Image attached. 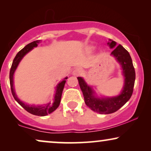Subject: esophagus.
I'll list each match as a JSON object with an SVG mask.
<instances>
[{
    "label": "esophagus",
    "instance_id": "1",
    "mask_svg": "<svg viewBox=\"0 0 151 151\" xmlns=\"http://www.w3.org/2000/svg\"><path fill=\"white\" fill-rule=\"evenodd\" d=\"M82 69H80V68H76L73 71V74L74 76H80L82 74Z\"/></svg>",
    "mask_w": 151,
    "mask_h": 151
}]
</instances>
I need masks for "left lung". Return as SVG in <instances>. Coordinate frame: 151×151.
<instances>
[{
    "mask_svg": "<svg viewBox=\"0 0 151 151\" xmlns=\"http://www.w3.org/2000/svg\"><path fill=\"white\" fill-rule=\"evenodd\" d=\"M109 41L108 45L111 48L115 47L116 42L115 41L111 39H109ZM111 54L114 55L117 61L121 64L124 76L125 77L124 89L119 96L107 98H96L93 96L91 88L87 86L82 78H78L86 105L95 112L100 114H110L119 110L131 98L135 84V71L131 57L128 51L119 45L115 47Z\"/></svg>",
    "mask_w": 151,
    "mask_h": 151,
    "instance_id": "8db88e82",
    "label": "left lung"
}]
</instances>
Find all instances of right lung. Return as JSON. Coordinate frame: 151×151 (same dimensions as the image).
I'll return each instance as SVG.
<instances>
[{"label":"right lung","instance_id":"1","mask_svg":"<svg viewBox=\"0 0 151 151\" xmlns=\"http://www.w3.org/2000/svg\"><path fill=\"white\" fill-rule=\"evenodd\" d=\"M40 42V40H36L34 42L29 43L23 49H22L17 54H16V57L14 58L13 63H12L11 69H10L9 72V82H10V86H11V91L12 96H13L15 100L21 106L22 108L25 109L27 112L32 113L33 115H38V116H45V115L49 114V113H52L59 106L61 100V96L62 93H63V91L65 84V80L67 79V78H65L63 81L60 82L58 85L57 86L56 88V93H55V97H54V102L53 104H51V103H49L48 104L45 105V106H30V105H27L24 104L22 102H21L19 99L17 98L16 95L14 92V86H13V75L14 73V71L17 66L19 64L20 61L23 58V56L26 53H27L29 51H30L34 47H36L38 46V44Z\"/></svg>","mask_w":151,"mask_h":151}]
</instances>
